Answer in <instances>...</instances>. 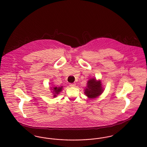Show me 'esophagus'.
Instances as JSON below:
<instances>
[{
	"instance_id": "esophagus-1",
	"label": "esophagus",
	"mask_w": 147,
	"mask_h": 147,
	"mask_svg": "<svg viewBox=\"0 0 147 147\" xmlns=\"http://www.w3.org/2000/svg\"><path fill=\"white\" fill-rule=\"evenodd\" d=\"M76 86V84H73V83L70 84V86L71 87H75Z\"/></svg>"
}]
</instances>
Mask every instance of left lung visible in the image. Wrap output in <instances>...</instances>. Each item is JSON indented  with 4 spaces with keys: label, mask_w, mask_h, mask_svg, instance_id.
Returning <instances> with one entry per match:
<instances>
[{
    "label": "left lung",
    "mask_w": 147,
    "mask_h": 147,
    "mask_svg": "<svg viewBox=\"0 0 147 147\" xmlns=\"http://www.w3.org/2000/svg\"><path fill=\"white\" fill-rule=\"evenodd\" d=\"M104 90L101 80L92 78L87 82V85L84 89V94L89 99H94L101 95Z\"/></svg>",
    "instance_id": "8db88e82"
}]
</instances>
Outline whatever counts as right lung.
I'll return each mask as SVG.
<instances>
[{"label":"right lung","instance_id":"right-lung-1","mask_svg":"<svg viewBox=\"0 0 147 147\" xmlns=\"http://www.w3.org/2000/svg\"><path fill=\"white\" fill-rule=\"evenodd\" d=\"M63 86H59V87H57V86H53V87H51L50 88V90H51V92L53 94V98H56L57 97V96L63 90Z\"/></svg>","mask_w":147,"mask_h":147}]
</instances>
